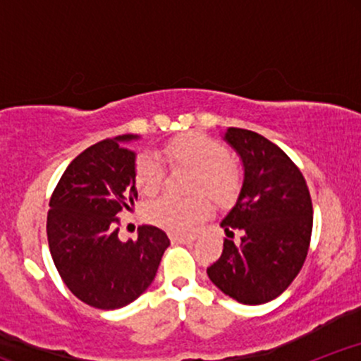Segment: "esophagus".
I'll return each mask as SVG.
<instances>
[{"mask_svg":"<svg viewBox=\"0 0 361 361\" xmlns=\"http://www.w3.org/2000/svg\"><path fill=\"white\" fill-rule=\"evenodd\" d=\"M171 241L176 243V244H190L195 241L193 235H178V234H173L171 235Z\"/></svg>","mask_w":361,"mask_h":361,"instance_id":"34e87169","label":"esophagus"}]
</instances>
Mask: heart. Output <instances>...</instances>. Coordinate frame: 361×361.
<instances>
[{
    "mask_svg": "<svg viewBox=\"0 0 361 361\" xmlns=\"http://www.w3.org/2000/svg\"><path fill=\"white\" fill-rule=\"evenodd\" d=\"M164 159L169 166L190 169L195 173L190 192H204L217 204H231L241 188V173L224 144L209 135L190 132L173 139L163 149ZM135 186L140 193L152 197L159 192L163 183V168L151 154L139 156L134 173ZM210 200L204 193H197L185 200L159 198L147 207V219L156 226L175 234L193 231L198 222L209 217Z\"/></svg>",
    "mask_w": 361,
    "mask_h": 361,
    "instance_id": "1",
    "label": "heart"
}]
</instances>
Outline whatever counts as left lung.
<instances>
[{
    "instance_id": "obj_1",
    "label": "left lung",
    "mask_w": 361,
    "mask_h": 361,
    "mask_svg": "<svg viewBox=\"0 0 361 361\" xmlns=\"http://www.w3.org/2000/svg\"><path fill=\"white\" fill-rule=\"evenodd\" d=\"M224 140L243 163L241 192L222 219L227 238L207 275L231 299L247 305L270 302L299 275L312 234V202L300 169L276 144L256 132L229 127Z\"/></svg>"
}]
</instances>
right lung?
<instances>
[{
	"instance_id": "add662e5",
	"label": "right lung",
	"mask_w": 361,
	"mask_h": 361,
	"mask_svg": "<svg viewBox=\"0 0 361 361\" xmlns=\"http://www.w3.org/2000/svg\"><path fill=\"white\" fill-rule=\"evenodd\" d=\"M139 135L102 140L71 161L51 197L47 239L62 281L91 307L114 310L134 302L154 280L169 246L164 231L139 227L137 241L118 239L117 214L137 200Z\"/></svg>"
}]
</instances>
